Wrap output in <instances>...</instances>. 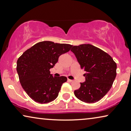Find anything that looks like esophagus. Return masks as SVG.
<instances>
[{
    "instance_id": "obj_1",
    "label": "esophagus",
    "mask_w": 131,
    "mask_h": 131,
    "mask_svg": "<svg viewBox=\"0 0 131 131\" xmlns=\"http://www.w3.org/2000/svg\"><path fill=\"white\" fill-rule=\"evenodd\" d=\"M68 81H69V82H70V83H71V82H72L73 81V80H70V79H68Z\"/></svg>"
}]
</instances>
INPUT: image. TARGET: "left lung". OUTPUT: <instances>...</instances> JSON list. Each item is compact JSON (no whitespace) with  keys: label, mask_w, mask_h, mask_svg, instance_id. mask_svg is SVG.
<instances>
[{"label":"left lung","mask_w":131,"mask_h":131,"mask_svg":"<svg viewBox=\"0 0 131 131\" xmlns=\"http://www.w3.org/2000/svg\"><path fill=\"white\" fill-rule=\"evenodd\" d=\"M70 50L86 72L85 81L80 83L74 95L85 103L100 101L112 88L117 74L116 63L107 53L90 44L73 46Z\"/></svg>","instance_id":"left-lung-1"}]
</instances>
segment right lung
I'll return each instance as SVG.
<instances>
[{
	"label": "right lung",
	"instance_id": "add662e5",
	"mask_svg": "<svg viewBox=\"0 0 131 131\" xmlns=\"http://www.w3.org/2000/svg\"><path fill=\"white\" fill-rule=\"evenodd\" d=\"M72 46L50 41L39 42L18 59L17 71L22 87L36 102L49 103L57 97L67 78L52 76L50 69L57 62L59 57L68 52Z\"/></svg>",
	"mask_w": 131,
	"mask_h": 131
}]
</instances>
